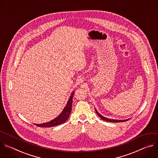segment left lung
Instances as JSON below:
<instances>
[{"label":"left lung","instance_id":"left-lung-1","mask_svg":"<svg viewBox=\"0 0 158 158\" xmlns=\"http://www.w3.org/2000/svg\"><path fill=\"white\" fill-rule=\"evenodd\" d=\"M95 111H96V113L97 114V115L103 120H106V121H107V122H125V121H127L129 119L127 120H114V119H110V118H106V117H103L102 115H100L97 111V110L95 109Z\"/></svg>","mask_w":158,"mask_h":158}]
</instances>
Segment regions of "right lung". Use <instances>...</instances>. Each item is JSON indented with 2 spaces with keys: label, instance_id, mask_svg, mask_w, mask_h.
<instances>
[{
  "label": "right lung",
  "instance_id": "right-lung-1",
  "mask_svg": "<svg viewBox=\"0 0 158 158\" xmlns=\"http://www.w3.org/2000/svg\"><path fill=\"white\" fill-rule=\"evenodd\" d=\"M74 95V92L72 93V95L70 96L68 103L66 104V106L61 112V114L58 115L56 118L55 119L52 120L51 121L49 122H46V123L42 124H35L36 126L40 127H55L58 125L61 124L64 122H65L67 119L68 118L70 113L72 111V100H73V97Z\"/></svg>",
  "mask_w": 158,
  "mask_h": 158
}]
</instances>
